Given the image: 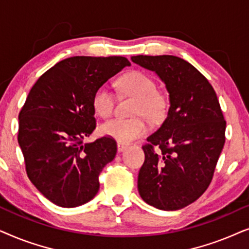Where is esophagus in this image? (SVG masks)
<instances>
[{"mask_svg": "<svg viewBox=\"0 0 249 249\" xmlns=\"http://www.w3.org/2000/svg\"><path fill=\"white\" fill-rule=\"evenodd\" d=\"M127 148V144H125V143H122V142H117V149H118V151L121 152V151H124L125 149Z\"/></svg>", "mask_w": 249, "mask_h": 249, "instance_id": "1", "label": "esophagus"}]
</instances>
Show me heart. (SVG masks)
<instances>
[{"label": "heart", "instance_id": "obj_1", "mask_svg": "<svg viewBox=\"0 0 249 249\" xmlns=\"http://www.w3.org/2000/svg\"><path fill=\"white\" fill-rule=\"evenodd\" d=\"M123 93L138 98L134 115L145 116L150 121H157L163 116L166 109V99L157 90V83L150 75L141 71H133L125 74L118 81ZM116 95L106 85L95 90L92 98L94 111L101 117L107 118L114 112ZM101 133L110 137L122 143L143 137L148 132V124L143 117L115 118L100 127Z\"/></svg>", "mask_w": 249, "mask_h": 249}]
</instances>
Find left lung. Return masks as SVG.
Listing matches in <instances>:
<instances>
[{
	"mask_svg": "<svg viewBox=\"0 0 249 249\" xmlns=\"http://www.w3.org/2000/svg\"><path fill=\"white\" fill-rule=\"evenodd\" d=\"M131 59L155 71L170 93L166 118L142 145L144 163L138 177L139 194L159 210H180L210 185L225 142L227 123L213 86L188 61L174 55Z\"/></svg>",
	"mask_w": 249,
	"mask_h": 249,
	"instance_id": "obj_1",
	"label": "left lung"
}]
</instances>
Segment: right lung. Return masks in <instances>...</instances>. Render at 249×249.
<instances>
[{
	"mask_svg": "<svg viewBox=\"0 0 249 249\" xmlns=\"http://www.w3.org/2000/svg\"><path fill=\"white\" fill-rule=\"evenodd\" d=\"M124 57L67 58L39 77L19 112L18 142L29 180L61 207L88 203L99 175L117 152L110 137L84 143L95 130L92 98L109 78L130 66Z\"/></svg>",
	"mask_w": 249,
	"mask_h": 249,
	"instance_id": "1",
	"label": "right lung"
}]
</instances>
